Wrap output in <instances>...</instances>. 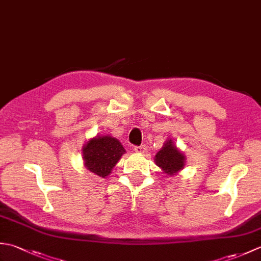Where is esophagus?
I'll return each instance as SVG.
<instances>
[{
  "label": "esophagus",
  "mask_w": 261,
  "mask_h": 261,
  "mask_svg": "<svg viewBox=\"0 0 261 261\" xmlns=\"http://www.w3.org/2000/svg\"><path fill=\"white\" fill-rule=\"evenodd\" d=\"M135 151L138 153H143L147 151V146L146 145H140V146H136L135 147Z\"/></svg>",
  "instance_id": "34e87169"
}]
</instances>
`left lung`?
Here are the masks:
<instances>
[{
  "instance_id": "8db88e82",
  "label": "left lung",
  "mask_w": 261,
  "mask_h": 261,
  "mask_svg": "<svg viewBox=\"0 0 261 261\" xmlns=\"http://www.w3.org/2000/svg\"><path fill=\"white\" fill-rule=\"evenodd\" d=\"M156 164L164 170V173L168 175H174L177 171L184 168L185 157L177 149L171 140L165 142L164 147L154 157Z\"/></svg>"
}]
</instances>
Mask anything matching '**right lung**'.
Listing matches in <instances>:
<instances>
[{
    "label": "right lung",
    "instance_id": "add662e5",
    "mask_svg": "<svg viewBox=\"0 0 261 261\" xmlns=\"http://www.w3.org/2000/svg\"><path fill=\"white\" fill-rule=\"evenodd\" d=\"M124 152L118 139L104 136L94 138L86 143L83 148V158L88 170L105 178Z\"/></svg>",
    "mask_w": 261,
    "mask_h": 261
}]
</instances>
